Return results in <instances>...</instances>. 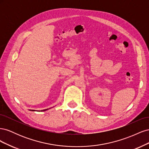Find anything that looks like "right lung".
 <instances>
[{"label":"right lung","mask_w":149,"mask_h":149,"mask_svg":"<svg viewBox=\"0 0 149 149\" xmlns=\"http://www.w3.org/2000/svg\"><path fill=\"white\" fill-rule=\"evenodd\" d=\"M46 110H47V109H45V110H43V111H46ZM31 111H33V110H31Z\"/></svg>","instance_id":"add662e5"}]
</instances>
